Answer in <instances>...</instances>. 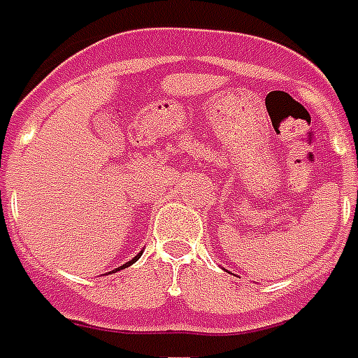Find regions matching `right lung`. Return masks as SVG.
Listing matches in <instances>:
<instances>
[{"label": "right lung", "instance_id": "right-lung-1", "mask_svg": "<svg viewBox=\"0 0 358 358\" xmlns=\"http://www.w3.org/2000/svg\"><path fill=\"white\" fill-rule=\"evenodd\" d=\"M141 255H143V252H139V255L135 256V258H131V260L126 262V264H124V266H120V267H117V269H113V271L117 273V271H120V269H124V267H128V266H131V264H135V262H137V260H139V258H141Z\"/></svg>", "mask_w": 358, "mask_h": 358}]
</instances>
